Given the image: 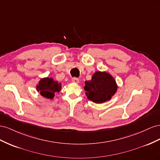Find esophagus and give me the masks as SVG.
Returning a JSON list of instances; mask_svg holds the SVG:
<instances>
[{"label": "esophagus", "mask_w": 160, "mask_h": 160, "mask_svg": "<svg viewBox=\"0 0 160 160\" xmlns=\"http://www.w3.org/2000/svg\"><path fill=\"white\" fill-rule=\"evenodd\" d=\"M72 82H74V83H76V84H78L79 83V79L78 78H73L72 79Z\"/></svg>", "instance_id": "1"}]
</instances>
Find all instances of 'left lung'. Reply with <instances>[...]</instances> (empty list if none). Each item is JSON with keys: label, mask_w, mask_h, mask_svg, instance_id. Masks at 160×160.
<instances>
[{"label": "left lung", "mask_w": 160, "mask_h": 160, "mask_svg": "<svg viewBox=\"0 0 160 160\" xmlns=\"http://www.w3.org/2000/svg\"><path fill=\"white\" fill-rule=\"evenodd\" d=\"M84 87L88 99L97 104L111 100L117 91L116 80L107 72L97 71L94 73L90 80L85 82Z\"/></svg>", "instance_id": "left-lung-1"}]
</instances>
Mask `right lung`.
I'll return each instance as SVG.
<instances>
[{
  "instance_id": "1",
  "label": "right lung",
  "mask_w": 160,
  "mask_h": 160,
  "mask_svg": "<svg viewBox=\"0 0 160 160\" xmlns=\"http://www.w3.org/2000/svg\"><path fill=\"white\" fill-rule=\"evenodd\" d=\"M36 89L42 97L53 99L55 93L59 92L61 90L62 83L54 80L52 78L45 77L39 80V84L36 86Z\"/></svg>"
}]
</instances>
